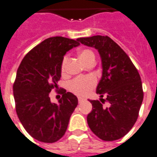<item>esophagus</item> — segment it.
I'll return each mask as SVG.
<instances>
[{
	"label": "esophagus",
	"instance_id": "34e87169",
	"mask_svg": "<svg viewBox=\"0 0 157 157\" xmlns=\"http://www.w3.org/2000/svg\"><path fill=\"white\" fill-rule=\"evenodd\" d=\"M83 100H84V99H82V98H78V102H79V103L82 102Z\"/></svg>",
	"mask_w": 157,
	"mask_h": 157
}]
</instances>
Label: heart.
I'll list each match as a JSON object with an SVG mask.
<instances>
[{"label": "heart", "instance_id": "b5f03b06", "mask_svg": "<svg viewBox=\"0 0 157 157\" xmlns=\"http://www.w3.org/2000/svg\"><path fill=\"white\" fill-rule=\"evenodd\" d=\"M79 58L83 63H88L89 61L95 58L94 52L90 49H82L79 52ZM67 63V57H63L61 64V71L62 73H65L66 67ZM96 85V80L93 76H81L78 78L74 79L69 83V90L73 94L78 96H86L90 94Z\"/></svg>", "mask_w": 157, "mask_h": 157}]
</instances>
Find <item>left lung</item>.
Instances as JSON below:
<instances>
[{
  "label": "left lung",
  "instance_id": "left-lung-1",
  "mask_svg": "<svg viewBox=\"0 0 157 157\" xmlns=\"http://www.w3.org/2000/svg\"><path fill=\"white\" fill-rule=\"evenodd\" d=\"M76 40L97 49L102 63V76L96 88L100 101L89 100L92 111L87 115L88 125L104 141L119 139L131 130L138 117L143 100L139 73L126 52L109 37ZM105 101L109 103L106 107L102 106Z\"/></svg>",
  "mask_w": 157,
  "mask_h": 157
}]
</instances>
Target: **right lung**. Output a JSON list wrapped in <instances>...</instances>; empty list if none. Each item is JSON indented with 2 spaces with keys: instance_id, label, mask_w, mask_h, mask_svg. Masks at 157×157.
I'll return each instance as SVG.
<instances>
[{
  "instance_id": "1",
  "label": "right lung",
  "mask_w": 157,
  "mask_h": 157,
  "mask_svg": "<svg viewBox=\"0 0 157 157\" xmlns=\"http://www.w3.org/2000/svg\"><path fill=\"white\" fill-rule=\"evenodd\" d=\"M79 45L64 37L48 38L29 51L18 68L13 86L16 113L27 132L39 142L62 138L78 105L76 95L64 89L60 90L63 95L57 104L51 102L49 94L58 87L64 55Z\"/></svg>"
}]
</instances>
